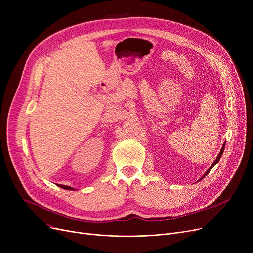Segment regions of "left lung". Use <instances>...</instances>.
Returning <instances> with one entry per match:
<instances>
[{
    "label": "left lung",
    "mask_w": 253,
    "mask_h": 253,
    "mask_svg": "<svg viewBox=\"0 0 253 253\" xmlns=\"http://www.w3.org/2000/svg\"><path fill=\"white\" fill-rule=\"evenodd\" d=\"M224 145H225V142L223 143V145H222V148H221V150H220V152H219L218 156H217V157H216V159H215V161L211 164V166H210V167L208 168V170L205 172V174H204V175H203V176H202L200 179H199V180H201L202 178H204V177H205V176H206V175L209 173V171H210L212 168H213V166H214V165H215V164H216V163L219 161V159H220V157H221V155H222V153H223V151H224ZM199 180H198V181H199Z\"/></svg>",
    "instance_id": "8db88e82"
}]
</instances>
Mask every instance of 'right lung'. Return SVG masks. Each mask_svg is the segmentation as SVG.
<instances>
[{
    "label": "right lung",
    "instance_id": "1",
    "mask_svg": "<svg viewBox=\"0 0 253 253\" xmlns=\"http://www.w3.org/2000/svg\"><path fill=\"white\" fill-rule=\"evenodd\" d=\"M58 187L64 189V190H69V191H74L75 189L72 187H69V185H63V184H58Z\"/></svg>",
    "mask_w": 253,
    "mask_h": 253
}]
</instances>
